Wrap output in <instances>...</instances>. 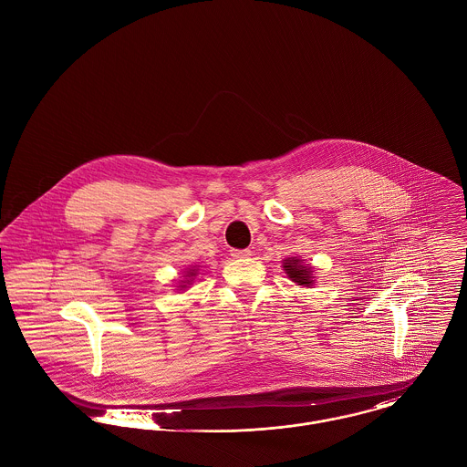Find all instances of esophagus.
Masks as SVG:
<instances>
[{
	"instance_id": "1",
	"label": "esophagus",
	"mask_w": 467,
	"mask_h": 467,
	"mask_svg": "<svg viewBox=\"0 0 467 467\" xmlns=\"http://www.w3.org/2000/svg\"><path fill=\"white\" fill-rule=\"evenodd\" d=\"M231 256H233V258H249V256H251V251H249V249H233V251H231Z\"/></svg>"
}]
</instances>
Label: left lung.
Returning <instances> with one entry per match:
<instances>
[{"label": "left lung", "instance_id": "obj_1", "mask_svg": "<svg viewBox=\"0 0 467 467\" xmlns=\"http://www.w3.org/2000/svg\"><path fill=\"white\" fill-rule=\"evenodd\" d=\"M283 269H285V273L288 275V278L292 281H296V283H299V285H312V271L310 269H306V267H303L301 265V262L299 260H294V258H288V260H285L283 262Z\"/></svg>", "mask_w": 467, "mask_h": 467}]
</instances>
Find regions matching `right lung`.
I'll return each instance as SVG.
<instances>
[{"mask_svg": "<svg viewBox=\"0 0 467 467\" xmlns=\"http://www.w3.org/2000/svg\"><path fill=\"white\" fill-rule=\"evenodd\" d=\"M187 276L191 278V276H194V273H191V271H189V275H187ZM182 286H186V285H182Z\"/></svg>", "mask_w": 467, "mask_h": 467, "instance_id": "right-lung-1", "label": "right lung"}]
</instances>
